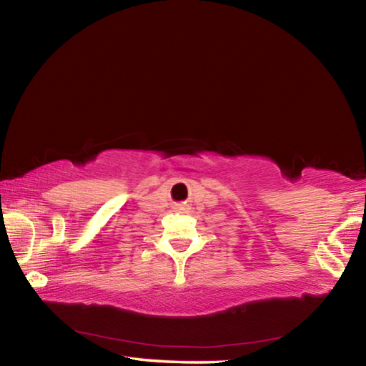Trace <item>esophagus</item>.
<instances>
[{
    "label": "esophagus",
    "instance_id": "esophagus-1",
    "mask_svg": "<svg viewBox=\"0 0 366 366\" xmlns=\"http://www.w3.org/2000/svg\"><path fill=\"white\" fill-rule=\"evenodd\" d=\"M177 209H181V212H185V209H189V207L187 205H179Z\"/></svg>",
    "mask_w": 366,
    "mask_h": 366
}]
</instances>
